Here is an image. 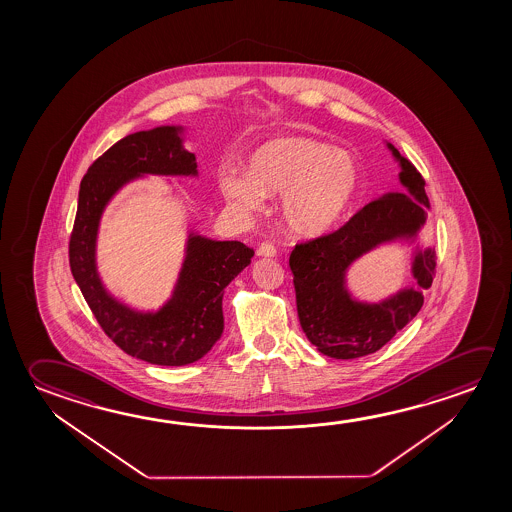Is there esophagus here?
<instances>
[{"label":"esophagus","instance_id":"1","mask_svg":"<svg viewBox=\"0 0 512 512\" xmlns=\"http://www.w3.org/2000/svg\"><path fill=\"white\" fill-rule=\"evenodd\" d=\"M257 255H259V257H275V255H277V248L271 243L259 244Z\"/></svg>","mask_w":512,"mask_h":512}]
</instances>
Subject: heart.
Returning a JSON list of instances; mask_svg holds the SVG:
<instances>
[{
    "instance_id": "obj_1",
    "label": "heart",
    "mask_w": 512,
    "mask_h": 512,
    "mask_svg": "<svg viewBox=\"0 0 512 512\" xmlns=\"http://www.w3.org/2000/svg\"><path fill=\"white\" fill-rule=\"evenodd\" d=\"M361 184V164L350 151L303 135L260 144L248 159V171L218 173L221 193L239 209H260L264 196L280 194L278 212L285 230L305 239L336 227Z\"/></svg>"
}]
</instances>
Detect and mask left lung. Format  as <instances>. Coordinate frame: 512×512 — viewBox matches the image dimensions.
I'll use <instances>...</instances> for the list:
<instances>
[{
	"mask_svg": "<svg viewBox=\"0 0 512 512\" xmlns=\"http://www.w3.org/2000/svg\"><path fill=\"white\" fill-rule=\"evenodd\" d=\"M384 143L398 162L405 191L382 194L343 228L298 244L289 257L300 325L310 343L332 359H357L389 343L423 307V291L432 285L436 269V250L419 237L430 212L425 182L393 144ZM382 245L412 250L415 284L377 303L362 301L349 289L347 271Z\"/></svg>",
	"mask_w": 512,
	"mask_h": 512,
	"instance_id": "obj_1",
	"label": "left lung"
}]
</instances>
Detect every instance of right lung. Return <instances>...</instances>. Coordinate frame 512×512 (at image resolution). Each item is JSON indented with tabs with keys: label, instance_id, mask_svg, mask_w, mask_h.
Wrapping results in <instances>:
<instances>
[{
	"label": "right lung",
	"instance_id": "obj_1",
	"mask_svg": "<svg viewBox=\"0 0 512 512\" xmlns=\"http://www.w3.org/2000/svg\"><path fill=\"white\" fill-rule=\"evenodd\" d=\"M185 132L182 125L135 132L94 160L80 184L69 241L71 273L105 334L128 355L159 366L200 361L218 343L225 328V287L253 257V250L239 241H216L187 230L182 266L159 309H134L101 282L96 244L103 212L116 194L146 176L198 178V160L185 148Z\"/></svg>",
	"mask_w": 512,
	"mask_h": 512
}]
</instances>
